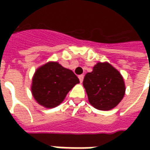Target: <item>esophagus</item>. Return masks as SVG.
I'll return each mask as SVG.
<instances>
[{
	"label": "esophagus",
	"instance_id": "1",
	"mask_svg": "<svg viewBox=\"0 0 150 150\" xmlns=\"http://www.w3.org/2000/svg\"><path fill=\"white\" fill-rule=\"evenodd\" d=\"M83 78H84V76L83 75V74H81V75H79V76H78V78H79L80 83H83Z\"/></svg>",
	"mask_w": 150,
	"mask_h": 150
}]
</instances>
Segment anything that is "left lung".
<instances>
[{
	"label": "left lung",
	"instance_id": "left-lung-1",
	"mask_svg": "<svg viewBox=\"0 0 150 150\" xmlns=\"http://www.w3.org/2000/svg\"><path fill=\"white\" fill-rule=\"evenodd\" d=\"M83 87L90 104L98 110H110L124 98L125 85L120 72L108 62H98L84 77Z\"/></svg>",
	"mask_w": 150,
	"mask_h": 150
}]
</instances>
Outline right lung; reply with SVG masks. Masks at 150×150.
Instances as JSON below:
<instances>
[{"instance_id": "obj_1", "label": "right lung", "mask_w": 150, "mask_h": 150, "mask_svg": "<svg viewBox=\"0 0 150 150\" xmlns=\"http://www.w3.org/2000/svg\"><path fill=\"white\" fill-rule=\"evenodd\" d=\"M79 79L72 70L57 62H49L37 69L32 78V93L38 103L45 108L58 106Z\"/></svg>"}]
</instances>
